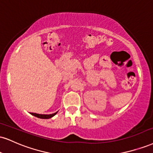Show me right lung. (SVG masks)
Wrapping results in <instances>:
<instances>
[{"mask_svg": "<svg viewBox=\"0 0 153 153\" xmlns=\"http://www.w3.org/2000/svg\"><path fill=\"white\" fill-rule=\"evenodd\" d=\"M57 113H58V112H56V113H53V114H50V115H43V114H38V113H30V114L32 115H34V116L38 117V118L49 119L54 116V115H56Z\"/></svg>", "mask_w": 153, "mask_h": 153, "instance_id": "obj_1", "label": "right lung"}]
</instances>
